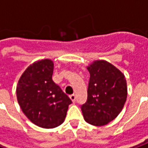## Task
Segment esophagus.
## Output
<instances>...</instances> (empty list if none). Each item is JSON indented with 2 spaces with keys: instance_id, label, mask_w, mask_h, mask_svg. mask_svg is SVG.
Listing matches in <instances>:
<instances>
[{
  "instance_id": "obj_1",
  "label": "esophagus",
  "mask_w": 148,
  "mask_h": 148,
  "mask_svg": "<svg viewBox=\"0 0 148 148\" xmlns=\"http://www.w3.org/2000/svg\"><path fill=\"white\" fill-rule=\"evenodd\" d=\"M69 98H70V99L72 100V102H73V103H75V101H76V96H75L74 94L70 95V96H69Z\"/></svg>"
}]
</instances>
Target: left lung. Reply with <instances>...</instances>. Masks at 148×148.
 I'll list each match as a JSON object with an SVG mask.
<instances>
[{
  "label": "left lung",
  "instance_id": "obj_1",
  "mask_svg": "<svg viewBox=\"0 0 148 148\" xmlns=\"http://www.w3.org/2000/svg\"><path fill=\"white\" fill-rule=\"evenodd\" d=\"M90 74L88 98L81 105L84 120L94 126L110 123L122 111L127 99V82L116 67L104 60L88 67Z\"/></svg>",
  "mask_w": 148,
  "mask_h": 148
}]
</instances>
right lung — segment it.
<instances>
[{"instance_id":"1","label":"right lung","mask_w":148,"mask_h":148,"mask_svg":"<svg viewBox=\"0 0 148 148\" xmlns=\"http://www.w3.org/2000/svg\"><path fill=\"white\" fill-rule=\"evenodd\" d=\"M54 63L50 60L35 62L25 69L16 88L23 112L36 125L53 128L66 117L71 99L52 80Z\"/></svg>"}]
</instances>
